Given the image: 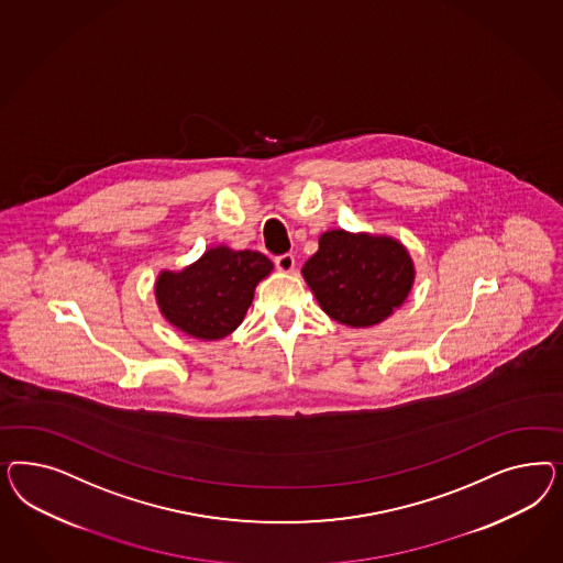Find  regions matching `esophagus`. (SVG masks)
I'll return each mask as SVG.
<instances>
[{
	"instance_id": "esophagus-1",
	"label": "esophagus",
	"mask_w": 563,
	"mask_h": 563,
	"mask_svg": "<svg viewBox=\"0 0 563 563\" xmlns=\"http://www.w3.org/2000/svg\"><path fill=\"white\" fill-rule=\"evenodd\" d=\"M274 264L280 273H292L295 271V256L292 254H283L274 257Z\"/></svg>"
}]
</instances>
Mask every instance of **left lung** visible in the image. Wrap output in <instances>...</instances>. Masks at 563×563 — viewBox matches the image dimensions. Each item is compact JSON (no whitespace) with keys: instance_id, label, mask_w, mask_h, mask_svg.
Segmentation results:
<instances>
[{"instance_id":"1","label":"left lung","mask_w":563,"mask_h":563,"mask_svg":"<svg viewBox=\"0 0 563 563\" xmlns=\"http://www.w3.org/2000/svg\"><path fill=\"white\" fill-rule=\"evenodd\" d=\"M301 274L332 320L349 328H372L407 301L415 262L390 235L332 229L320 235V247Z\"/></svg>"}]
</instances>
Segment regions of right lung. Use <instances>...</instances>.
<instances>
[{"label": "right lung", "mask_w": 563, "mask_h": 563, "mask_svg": "<svg viewBox=\"0 0 563 563\" xmlns=\"http://www.w3.org/2000/svg\"><path fill=\"white\" fill-rule=\"evenodd\" d=\"M273 268L260 252L217 245L184 271L158 274L156 306L170 325L191 339L221 341L243 322L257 283Z\"/></svg>", "instance_id": "add662e5"}]
</instances>
